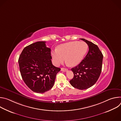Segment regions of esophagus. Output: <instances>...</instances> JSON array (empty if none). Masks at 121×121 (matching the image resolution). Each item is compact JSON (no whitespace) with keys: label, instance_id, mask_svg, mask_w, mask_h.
Listing matches in <instances>:
<instances>
[{"label":"esophagus","instance_id":"obj_1","mask_svg":"<svg viewBox=\"0 0 121 121\" xmlns=\"http://www.w3.org/2000/svg\"><path fill=\"white\" fill-rule=\"evenodd\" d=\"M61 70L62 71H63V72H65V71H66L67 70V69L65 68H61Z\"/></svg>","mask_w":121,"mask_h":121}]
</instances>
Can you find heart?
Returning a JSON list of instances; mask_svg holds the SVG:
<instances>
[{
  "label": "heart",
  "instance_id": "obj_1",
  "mask_svg": "<svg viewBox=\"0 0 121 121\" xmlns=\"http://www.w3.org/2000/svg\"><path fill=\"white\" fill-rule=\"evenodd\" d=\"M88 49V44L84 42H70L59 45L57 49L52 51V56L56 65L65 59L69 65L76 66L83 60Z\"/></svg>",
  "mask_w": 121,
  "mask_h": 121
}]
</instances>
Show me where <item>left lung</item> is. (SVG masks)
<instances>
[{
    "mask_svg": "<svg viewBox=\"0 0 121 121\" xmlns=\"http://www.w3.org/2000/svg\"><path fill=\"white\" fill-rule=\"evenodd\" d=\"M89 46V52L77 66L71 68L74 77L70 80L75 88L87 89L97 82L102 69L103 55L98 46L85 39H80Z\"/></svg>",
    "mask_w": 121,
    "mask_h": 121,
    "instance_id": "8db88e82",
    "label": "left lung"
}]
</instances>
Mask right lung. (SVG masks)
I'll list each match as a JSON object with an SVG mask.
<instances>
[{
  "label": "right lung",
  "mask_w": 121,
  "mask_h": 121,
  "mask_svg": "<svg viewBox=\"0 0 121 121\" xmlns=\"http://www.w3.org/2000/svg\"><path fill=\"white\" fill-rule=\"evenodd\" d=\"M46 42H37L25 47L19 58L22 78L33 91L43 93L51 90L60 68L52 63L51 49Z\"/></svg>",
  "instance_id": "obj_1"
}]
</instances>
